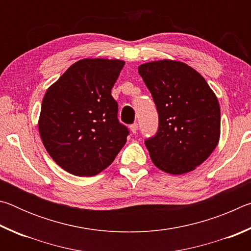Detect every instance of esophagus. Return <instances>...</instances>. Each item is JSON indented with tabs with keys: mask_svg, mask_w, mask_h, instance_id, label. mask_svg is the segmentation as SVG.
Returning <instances> with one entry per match:
<instances>
[{
	"mask_svg": "<svg viewBox=\"0 0 251 251\" xmlns=\"http://www.w3.org/2000/svg\"><path fill=\"white\" fill-rule=\"evenodd\" d=\"M129 128H130V131H131V133L135 134L136 131H137V129H138V125L136 124V123H134L133 125H130V126H129Z\"/></svg>",
	"mask_w": 251,
	"mask_h": 251,
	"instance_id": "esophagus-1",
	"label": "esophagus"
}]
</instances>
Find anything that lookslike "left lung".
I'll return each mask as SVG.
<instances>
[{"mask_svg": "<svg viewBox=\"0 0 251 251\" xmlns=\"http://www.w3.org/2000/svg\"><path fill=\"white\" fill-rule=\"evenodd\" d=\"M138 73L159 116L158 131L145 142L152 163L172 175L193 172L219 143L217 96L196 70L179 61L147 62Z\"/></svg>", "mask_w": 251, "mask_h": 251, "instance_id": "8db88e82", "label": "left lung"}]
</instances>
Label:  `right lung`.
<instances>
[{
    "label": "right lung",
    "mask_w": 251,
    "mask_h": 251,
    "mask_svg": "<svg viewBox=\"0 0 251 251\" xmlns=\"http://www.w3.org/2000/svg\"><path fill=\"white\" fill-rule=\"evenodd\" d=\"M121 59H79L48 88L39 131L45 150L59 167L79 177L95 176L113 163L127 141L110 95Z\"/></svg>",
    "instance_id": "1"
}]
</instances>
